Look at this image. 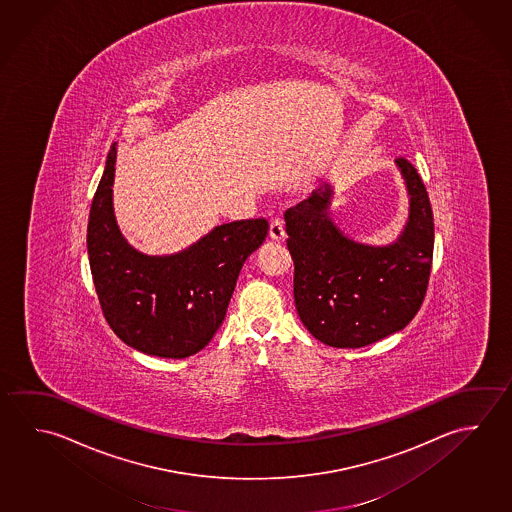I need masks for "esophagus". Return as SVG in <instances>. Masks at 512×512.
<instances>
[{
  "label": "esophagus",
  "mask_w": 512,
  "mask_h": 512,
  "mask_svg": "<svg viewBox=\"0 0 512 512\" xmlns=\"http://www.w3.org/2000/svg\"><path fill=\"white\" fill-rule=\"evenodd\" d=\"M269 237L273 241H284L286 239V230H284V223L282 219H273L269 225Z\"/></svg>",
  "instance_id": "34e87169"
}]
</instances>
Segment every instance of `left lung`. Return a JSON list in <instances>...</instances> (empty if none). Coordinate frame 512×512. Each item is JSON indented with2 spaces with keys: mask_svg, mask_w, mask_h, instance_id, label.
<instances>
[{
  "mask_svg": "<svg viewBox=\"0 0 512 512\" xmlns=\"http://www.w3.org/2000/svg\"><path fill=\"white\" fill-rule=\"evenodd\" d=\"M395 163L410 212L394 243L372 246L343 234L331 217V185L284 217L296 311L316 340L336 349H359L401 331L426 295L435 239L430 198L412 163Z\"/></svg>",
  "mask_w": 512,
  "mask_h": 512,
  "instance_id": "1",
  "label": "left lung"
}]
</instances>
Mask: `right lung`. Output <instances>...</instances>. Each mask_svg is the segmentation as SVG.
<instances>
[{"instance_id":"add662e5","label":"right lung","mask_w":512,"mask_h":512,"mask_svg":"<svg viewBox=\"0 0 512 512\" xmlns=\"http://www.w3.org/2000/svg\"><path fill=\"white\" fill-rule=\"evenodd\" d=\"M115 162L117 144L91 203L86 241L102 313L129 347L189 358L221 327L244 260L264 243L268 221L226 223L183 252L145 255L127 243L115 219Z\"/></svg>"}]
</instances>
